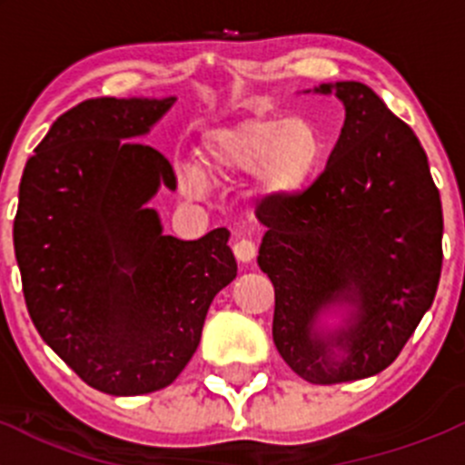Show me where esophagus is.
Returning a JSON list of instances; mask_svg holds the SVG:
<instances>
[{"instance_id": "esophagus-1", "label": "esophagus", "mask_w": 465, "mask_h": 465, "mask_svg": "<svg viewBox=\"0 0 465 465\" xmlns=\"http://www.w3.org/2000/svg\"><path fill=\"white\" fill-rule=\"evenodd\" d=\"M233 254H236V259L242 262L254 261L256 259V242L247 241V238H241V241H236V245H233Z\"/></svg>"}]
</instances>
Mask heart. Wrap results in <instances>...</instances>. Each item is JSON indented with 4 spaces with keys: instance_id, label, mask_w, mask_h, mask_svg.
Instances as JSON below:
<instances>
[{
    "instance_id": "heart-1",
    "label": "heart",
    "mask_w": 465,
    "mask_h": 465,
    "mask_svg": "<svg viewBox=\"0 0 465 465\" xmlns=\"http://www.w3.org/2000/svg\"><path fill=\"white\" fill-rule=\"evenodd\" d=\"M200 157L206 175L233 180L256 171L261 193L285 200L312 184L323 162V142L306 119L256 116L206 133ZM177 175L186 193H203L204 173L198 163H180Z\"/></svg>"
}]
</instances>
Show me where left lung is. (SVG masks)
<instances>
[{
  "label": "left lung",
  "mask_w": 465,
  "mask_h": 465,
  "mask_svg": "<svg viewBox=\"0 0 465 465\" xmlns=\"http://www.w3.org/2000/svg\"><path fill=\"white\" fill-rule=\"evenodd\" d=\"M315 92L344 103V128L306 191L259 206V267L274 285L281 358L308 382L337 384L384 371L430 311L443 211L423 145L371 87ZM337 302L351 306L350 320L323 336L316 320Z\"/></svg>",
  "instance_id": "left-lung-1"
}]
</instances>
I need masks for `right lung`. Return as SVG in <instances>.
<instances>
[{
    "label": "right lung",
    "mask_w": 465,
    "mask_h": 465,
    "mask_svg": "<svg viewBox=\"0 0 465 465\" xmlns=\"http://www.w3.org/2000/svg\"><path fill=\"white\" fill-rule=\"evenodd\" d=\"M175 98H89L54 121L20 182L13 242L42 340L89 387L139 396L193 358L215 294L236 279L229 232H162L145 203L177 177L139 142Z\"/></svg>",
    "instance_id": "add662e5"
}]
</instances>
